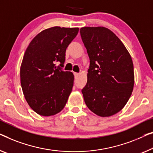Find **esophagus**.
Segmentation results:
<instances>
[{
  "mask_svg": "<svg viewBox=\"0 0 153 153\" xmlns=\"http://www.w3.org/2000/svg\"><path fill=\"white\" fill-rule=\"evenodd\" d=\"M79 74H78V73H74V76H75V77H76V78H77V77L79 76Z\"/></svg>",
  "mask_w": 153,
  "mask_h": 153,
  "instance_id": "esophagus-1",
  "label": "esophagus"
}]
</instances>
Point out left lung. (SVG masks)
Returning a JSON list of instances; mask_svg holds the SVG:
<instances>
[{
    "mask_svg": "<svg viewBox=\"0 0 153 153\" xmlns=\"http://www.w3.org/2000/svg\"><path fill=\"white\" fill-rule=\"evenodd\" d=\"M80 35L90 59L87 82L82 90L85 104L100 117L115 115L126 105L133 90L131 55L106 27H82Z\"/></svg>",
    "mask_w": 153,
    "mask_h": 153,
    "instance_id": "1",
    "label": "left lung"
}]
</instances>
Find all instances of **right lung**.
<instances>
[{"instance_id":"obj_1","label":"right lung","mask_w":153,"mask_h":153,"mask_svg":"<svg viewBox=\"0 0 153 153\" xmlns=\"http://www.w3.org/2000/svg\"><path fill=\"white\" fill-rule=\"evenodd\" d=\"M79 28L53 27L45 29L29 43L20 66V83L27 103L42 116L62 110L74 86L72 72L63 67L66 49Z\"/></svg>"}]
</instances>
